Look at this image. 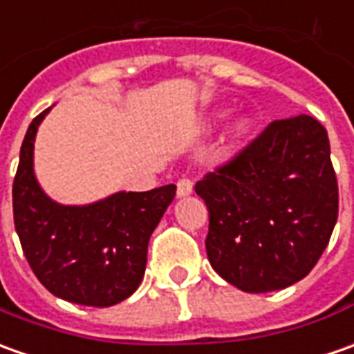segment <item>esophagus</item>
Instances as JSON below:
<instances>
[{"instance_id":"obj_1","label":"esophagus","mask_w":354,"mask_h":354,"mask_svg":"<svg viewBox=\"0 0 354 354\" xmlns=\"http://www.w3.org/2000/svg\"><path fill=\"white\" fill-rule=\"evenodd\" d=\"M192 189H194V182L189 180V178H180L176 184V192L180 197H186L192 194Z\"/></svg>"}]
</instances>
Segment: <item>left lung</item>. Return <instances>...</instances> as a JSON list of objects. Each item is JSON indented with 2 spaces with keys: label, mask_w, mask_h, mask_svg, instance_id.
I'll return each instance as SVG.
<instances>
[{
  "label": "left lung",
  "mask_w": 354,
  "mask_h": 354,
  "mask_svg": "<svg viewBox=\"0 0 354 354\" xmlns=\"http://www.w3.org/2000/svg\"><path fill=\"white\" fill-rule=\"evenodd\" d=\"M207 205L211 268L244 292L308 275L337 223V176L326 127L300 114L275 120L196 184Z\"/></svg>",
  "instance_id": "1"
}]
</instances>
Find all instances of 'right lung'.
I'll return each instance as SVG.
<instances>
[{
	"label": "right lung",
	"instance_id": "obj_1",
	"mask_svg": "<svg viewBox=\"0 0 354 354\" xmlns=\"http://www.w3.org/2000/svg\"><path fill=\"white\" fill-rule=\"evenodd\" d=\"M48 110L26 129L13 180V218L23 254L54 297L83 306H114L139 287L149 238L176 186L120 192L83 207L52 201L32 170L36 129Z\"/></svg>",
	"mask_w": 354,
	"mask_h": 354
}]
</instances>
